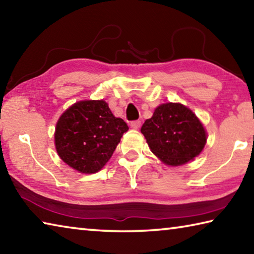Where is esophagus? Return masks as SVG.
<instances>
[{"instance_id": "obj_1", "label": "esophagus", "mask_w": 254, "mask_h": 254, "mask_svg": "<svg viewBox=\"0 0 254 254\" xmlns=\"http://www.w3.org/2000/svg\"><path fill=\"white\" fill-rule=\"evenodd\" d=\"M140 126H141V122L140 121H133L130 124V127L133 128V130H137V128L140 127Z\"/></svg>"}]
</instances>
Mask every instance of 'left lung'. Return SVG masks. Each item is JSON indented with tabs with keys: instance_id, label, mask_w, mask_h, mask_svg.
Here are the masks:
<instances>
[{
	"instance_id": "obj_1",
	"label": "left lung",
	"mask_w": 254,
	"mask_h": 254,
	"mask_svg": "<svg viewBox=\"0 0 254 254\" xmlns=\"http://www.w3.org/2000/svg\"><path fill=\"white\" fill-rule=\"evenodd\" d=\"M141 133L151 152L169 167L192 161L203 151L207 141L204 124L182 103H162L145 120Z\"/></svg>"
}]
</instances>
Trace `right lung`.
<instances>
[{
    "instance_id": "1",
    "label": "right lung",
    "mask_w": 254,
    "mask_h": 254,
    "mask_svg": "<svg viewBox=\"0 0 254 254\" xmlns=\"http://www.w3.org/2000/svg\"><path fill=\"white\" fill-rule=\"evenodd\" d=\"M128 127L115 118L104 100L76 102L60 115L55 130L59 158L80 174L100 171Z\"/></svg>"
}]
</instances>
